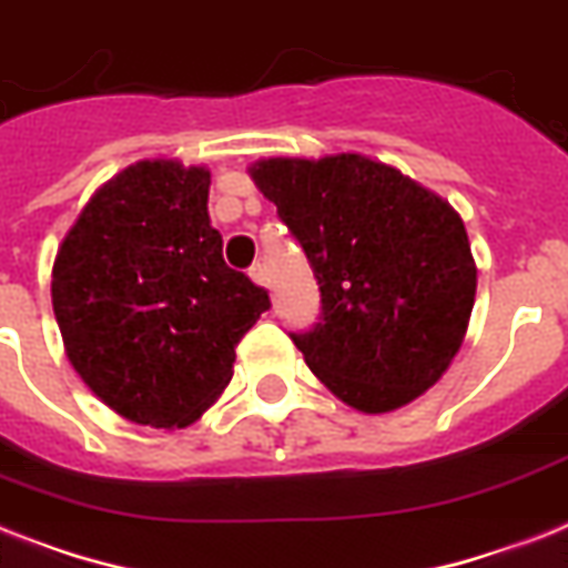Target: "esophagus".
<instances>
[{"instance_id":"esophagus-1","label":"esophagus","mask_w":568,"mask_h":568,"mask_svg":"<svg viewBox=\"0 0 568 568\" xmlns=\"http://www.w3.org/2000/svg\"><path fill=\"white\" fill-rule=\"evenodd\" d=\"M251 280H253V283H256V285H262V288H268V285H271L268 268H265L262 262H256V265H253V268H251Z\"/></svg>"}]
</instances>
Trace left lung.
I'll use <instances>...</instances> for the list:
<instances>
[{
	"mask_svg": "<svg viewBox=\"0 0 568 568\" xmlns=\"http://www.w3.org/2000/svg\"><path fill=\"white\" fill-rule=\"evenodd\" d=\"M306 251L324 321L294 344L341 403L388 414L458 356L478 268L458 210L358 151L262 156L247 169Z\"/></svg>",
	"mask_w": 568,
	"mask_h": 568,
	"instance_id": "1",
	"label": "left lung"
}]
</instances>
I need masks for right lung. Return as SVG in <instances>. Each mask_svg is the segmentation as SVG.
I'll return each mask as SVG.
<instances>
[{
	"instance_id": "right-lung-1",
	"label": "right lung",
	"mask_w": 568,
	"mask_h": 568,
	"mask_svg": "<svg viewBox=\"0 0 568 568\" xmlns=\"http://www.w3.org/2000/svg\"><path fill=\"white\" fill-rule=\"evenodd\" d=\"M210 169L145 156L101 183L52 265L69 364L136 426L186 428L233 379L268 294L224 265Z\"/></svg>"
}]
</instances>
